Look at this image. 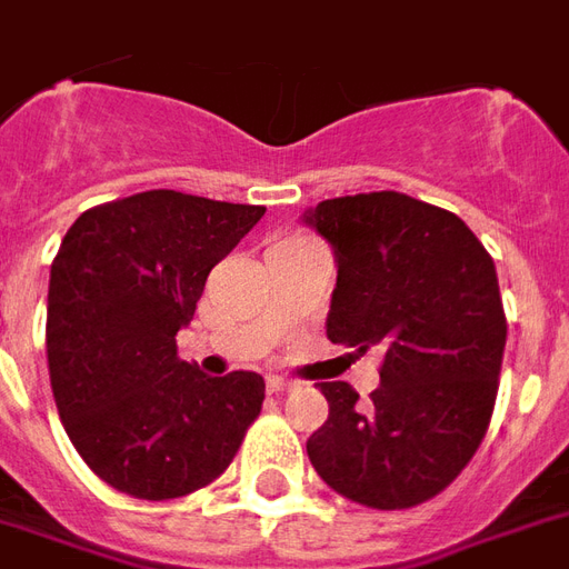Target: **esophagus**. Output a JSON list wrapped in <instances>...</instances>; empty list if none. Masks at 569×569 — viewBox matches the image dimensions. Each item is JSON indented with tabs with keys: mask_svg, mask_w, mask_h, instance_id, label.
I'll return each instance as SVG.
<instances>
[{
	"mask_svg": "<svg viewBox=\"0 0 569 569\" xmlns=\"http://www.w3.org/2000/svg\"><path fill=\"white\" fill-rule=\"evenodd\" d=\"M292 387H296V381H289V378H277V375H271V378H268V390L277 396L289 393Z\"/></svg>",
	"mask_w": 569,
	"mask_h": 569,
	"instance_id": "1",
	"label": "esophagus"
}]
</instances>
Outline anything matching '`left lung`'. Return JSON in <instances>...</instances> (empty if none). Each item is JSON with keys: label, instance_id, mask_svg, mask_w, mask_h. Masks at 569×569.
<instances>
[{"label": "left lung", "instance_id": "8db88e82", "mask_svg": "<svg viewBox=\"0 0 569 569\" xmlns=\"http://www.w3.org/2000/svg\"><path fill=\"white\" fill-rule=\"evenodd\" d=\"M305 224L332 247V345L383 350L369 406L320 383L329 420L308 439L317 476L371 509L432 500L488 432L506 347L497 268L453 212L399 191L322 200Z\"/></svg>", "mask_w": 569, "mask_h": 569}]
</instances>
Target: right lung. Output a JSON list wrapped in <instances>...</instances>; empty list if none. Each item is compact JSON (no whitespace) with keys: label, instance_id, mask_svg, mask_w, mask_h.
<instances>
[{"label":"right lung","instance_id":"right-lung-1","mask_svg":"<svg viewBox=\"0 0 569 569\" xmlns=\"http://www.w3.org/2000/svg\"><path fill=\"white\" fill-rule=\"evenodd\" d=\"M264 207L140 191L81 212L48 283V371L81 460L137 500L210 485L259 418L256 371L207 378L176 357L210 271Z\"/></svg>","mask_w":569,"mask_h":569}]
</instances>
